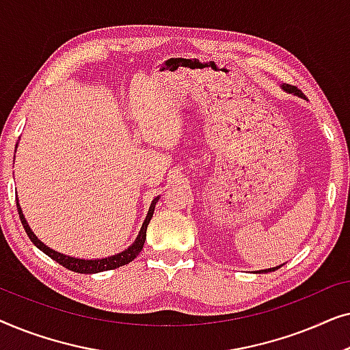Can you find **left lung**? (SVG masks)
I'll list each match as a JSON object with an SVG mask.
<instances>
[{"label":"left lung","mask_w":350,"mask_h":350,"mask_svg":"<svg viewBox=\"0 0 350 350\" xmlns=\"http://www.w3.org/2000/svg\"><path fill=\"white\" fill-rule=\"evenodd\" d=\"M282 89H284L285 92H288V94H293V95H298V97H303V92H301L299 89H296L295 85L284 84V85H282ZM275 269H279V266H277V267H271V269H265L262 272H272V271H275ZM260 272H261V271H260Z\"/></svg>","instance_id":"1"}]
</instances>
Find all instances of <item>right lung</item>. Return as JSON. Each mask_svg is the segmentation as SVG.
<instances>
[{
    "label": "right lung",
    "mask_w": 350,
    "mask_h": 350,
    "mask_svg": "<svg viewBox=\"0 0 350 350\" xmlns=\"http://www.w3.org/2000/svg\"><path fill=\"white\" fill-rule=\"evenodd\" d=\"M157 200H159V198H156L151 202V207H150V210H148V215H146L145 221H143V226L140 229V232H138L135 242H133L129 248H126V250H124V252L118 253V255H113V256H108V258H102V260H79V258L66 256V255H64V253H59V252L52 250L51 247H47L46 243H42L40 239H38L35 234H33L30 226H28L25 217H23L21 205H18V200H17V210H18V217H21L22 226L25 228L27 236L30 237V241L35 243V245L40 248L41 252H44L47 256L52 258V260L59 262V265L66 267V269H70V271H73V272H79V274H95V272H103V271H109V269H116V267H121L124 265H129V262H131L132 260H135V258L138 256V253L142 252L143 245H145L146 228H148V224H150V221H151L152 213H154V207H156Z\"/></svg>",
    "instance_id": "add662e5"
}]
</instances>
